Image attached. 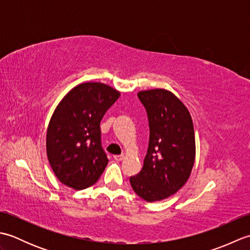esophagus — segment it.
Here are the masks:
<instances>
[{
  "label": "esophagus",
  "mask_w": 250,
  "mask_h": 250,
  "mask_svg": "<svg viewBox=\"0 0 250 250\" xmlns=\"http://www.w3.org/2000/svg\"><path fill=\"white\" fill-rule=\"evenodd\" d=\"M114 159L116 161H122L125 159L124 155H119V156H114Z\"/></svg>",
  "instance_id": "esophagus-1"
}]
</instances>
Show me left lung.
<instances>
[{
	"label": "left lung",
	"instance_id": "left-lung-1",
	"mask_svg": "<svg viewBox=\"0 0 250 250\" xmlns=\"http://www.w3.org/2000/svg\"><path fill=\"white\" fill-rule=\"evenodd\" d=\"M149 121V145L142 171L130 177L147 202L167 199L187 183L195 159L193 122L188 108L166 89L137 93Z\"/></svg>",
	"mask_w": 250,
	"mask_h": 250
}]
</instances>
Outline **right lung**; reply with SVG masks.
I'll list each match as a JSON object with an SVG mask.
<instances>
[{
	"instance_id": "obj_1",
	"label": "right lung",
	"mask_w": 250,
	"mask_h": 250,
	"mask_svg": "<svg viewBox=\"0 0 250 250\" xmlns=\"http://www.w3.org/2000/svg\"><path fill=\"white\" fill-rule=\"evenodd\" d=\"M120 92L102 83H83L58 104L47 128V158L57 178L75 190L94 185L107 166L100 122Z\"/></svg>"
}]
</instances>
